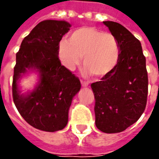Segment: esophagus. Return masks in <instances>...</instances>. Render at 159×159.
Listing matches in <instances>:
<instances>
[{
    "mask_svg": "<svg viewBox=\"0 0 159 159\" xmlns=\"http://www.w3.org/2000/svg\"><path fill=\"white\" fill-rule=\"evenodd\" d=\"M81 83H82V86L83 87H88L89 86V83H87V82H84V81H81Z\"/></svg>",
    "mask_w": 159,
    "mask_h": 159,
    "instance_id": "obj_1",
    "label": "esophagus"
}]
</instances>
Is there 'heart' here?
<instances>
[{"label":"heart","mask_w":159,"mask_h":159,"mask_svg":"<svg viewBox=\"0 0 159 159\" xmlns=\"http://www.w3.org/2000/svg\"><path fill=\"white\" fill-rule=\"evenodd\" d=\"M59 59L67 70L79 66L83 57L84 72L104 77L117 66L120 48L117 38L109 32L94 27L84 26L74 30L68 40L58 46Z\"/></svg>","instance_id":"obj_1"}]
</instances>
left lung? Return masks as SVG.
Returning a JSON list of instances; mask_svg holds the SVG:
<instances>
[{
	"label": "left lung",
	"mask_w": 159,
	"mask_h": 159,
	"mask_svg": "<svg viewBox=\"0 0 159 159\" xmlns=\"http://www.w3.org/2000/svg\"><path fill=\"white\" fill-rule=\"evenodd\" d=\"M117 38L120 56L113 70L91 84L95 125L104 133H119L139 119L147 106L148 76L141 44L118 23L104 21Z\"/></svg>",
	"instance_id": "8db88e82"
}]
</instances>
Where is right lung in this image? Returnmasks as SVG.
Listing matches in <instances>:
<instances>
[{"label": "right lung", "mask_w": 159, "mask_h": 159, "mask_svg": "<svg viewBox=\"0 0 159 159\" xmlns=\"http://www.w3.org/2000/svg\"><path fill=\"white\" fill-rule=\"evenodd\" d=\"M70 26L59 20L40 22L24 38L16 54L13 102L23 118L37 129H63L68 123L73 97L81 89L79 78L61 65L58 54L59 42ZM30 71L39 73V82L31 92L23 95L17 83Z\"/></svg>", "instance_id": "obj_1"}]
</instances>
